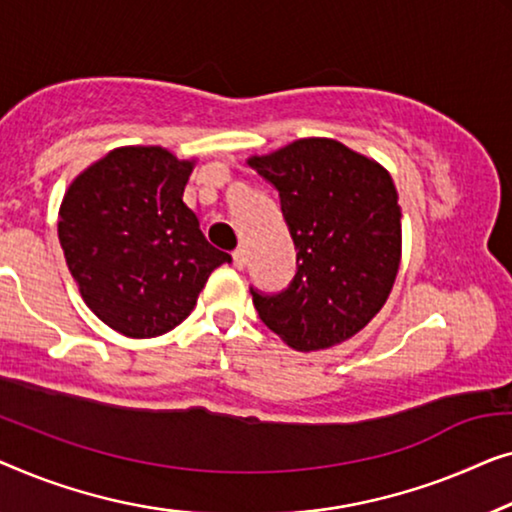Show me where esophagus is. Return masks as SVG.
<instances>
[{"label": "esophagus", "instance_id": "esophagus-1", "mask_svg": "<svg viewBox=\"0 0 512 512\" xmlns=\"http://www.w3.org/2000/svg\"><path fill=\"white\" fill-rule=\"evenodd\" d=\"M232 259H234V266L236 269H246V264H248V257H246V250L243 248H236L234 253H232Z\"/></svg>", "mask_w": 512, "mask_h": 512}]
</instances>
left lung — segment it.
I'll return each mask as SVG.
<instances>
[{"label":"left lung","mask_w":512,"mask_h":512,"mask_svg":"<svg viewBox=\"0 0 512 512\" xmlns=\"http://www.w3.org/2000/svg\"><path fill=\"white\" fill-rule=\"evenodd\" d=\"M248 164L278 190L297 248L285 292H253L259 318L294 350L348 341L376 318L401 262V208L390 171L336 139H299Z\"/></svg>","instance_id":"obj_1"}]
</instances>
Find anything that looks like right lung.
<instances>
[{
    "label": "right lung",
    "mask_w": 512,
    "mask_h": 512,
    "mask_svg": "<svg viewBox=\"0 0 512 512\" xmlns=\"http://www.w3.org/2000/svg\"><path fill=\"white\" fill-rule=\"evenodd\" d=\"M192 169L162 146H122L64 192V259L90 311L118 334H167L192 313L211 271L232 262L183 204Z\"/></svg>",
    "instance_id": "right-lung-1"
}]
</instances>
